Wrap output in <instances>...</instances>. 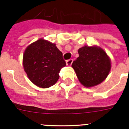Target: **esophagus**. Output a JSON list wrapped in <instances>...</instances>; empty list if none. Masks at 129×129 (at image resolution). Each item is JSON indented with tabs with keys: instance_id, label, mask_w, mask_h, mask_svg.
<instances>
[{
	"instance_id": "1",
	"label": "esophagus",
	"mask_w": 129,
	"mask_h": 129,
	"mask_svg": "<svg viewBox=\"0 0 129 129\" xmlns=\"http://www.w3.org/2000/svg\"><path fill=\"white\" fill-rule=\"evenodd\" d=\"M73 62V59H68V60L66 61V64L67 66H71L72 65V63Z\"/></svg>"
}]
</instances>
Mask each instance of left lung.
Listing matches in <instances>:
<instances>
[{
    "label": "left lung",
    "instance_id": "8db88e82",
    "mask_svg": "<svg viewBox=\"0 0 129 129\" xmlns=\"http://www.w3.org/2000/svg\"><path fill=\"white\" fill-rule=\"evenodd\" d=\"M78 54L72 67L80 82L86 88L102 83L111 69V60L106 51L97 45H85L79 49Z\"/></svg>",
    "mask_w": 129,
    "mask_h": 129
}]
</instances>
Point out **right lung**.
<instances>
[{
  "label": "right lung",
  "instance_id": "add662e5",
  "mask_svg": "<svg viewBox=\"0 0 129 129\" xmlns=\"http://www.w3.org/2000/svg\"><path fill=\"white\" fill-rule=\"evenodd\" d=\"M62 55L55 43L39 39L25 49L23 68L31 82L39 88H49L57 82L61 69L66 66Z\"/></svg>",
  "mask_w": 129,
  "mask_h": 129
}]
</instances>
